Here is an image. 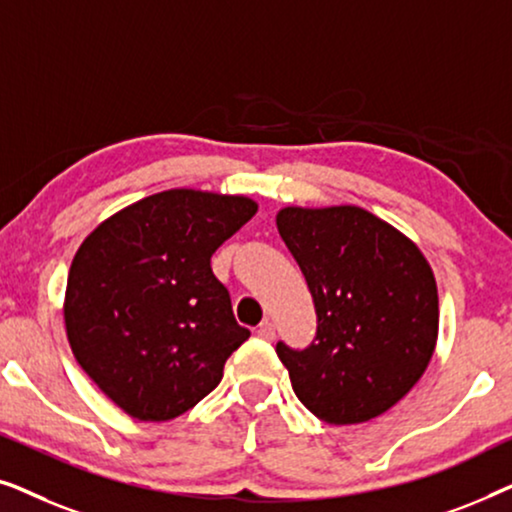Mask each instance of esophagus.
Segmentation results:
<instances>
[{
  "label": "esophagus",
  "instance_id": "34e87169",
  "mask_svg": "<svg viewBox=\"0 0 512 512\" xmlns=\"http://www.w3.org/2000/svg\"><path fill=\"white\" fill-rule=\"evenodd\" d=\"M258 335H261L263 340H275V324L272 321L265 319L261 326H258Z\"/></svg>",
  "mask_w": 512,
  "mask_h": 512
}]
</instances>
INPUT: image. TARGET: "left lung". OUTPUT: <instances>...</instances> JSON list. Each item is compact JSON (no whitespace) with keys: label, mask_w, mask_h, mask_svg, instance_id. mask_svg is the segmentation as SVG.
<instances>
[{"label":"left lung","mask_w":512,"mask_h":512,"mask_svg":"<svg viewBox=\"0 0 512 512\" xmlns=\"http://www.w3.org/2000/svg\"><path fill=\"white\" fill-rule=\"evenodd\" d=\"M277 230L303 270L317 338L277 342L300 403L321 422L380 417L429 366L438 340V289L410 237L354 205L284 207Z\"/></svg>","instance_id":"8db88e82"}]
</instances>
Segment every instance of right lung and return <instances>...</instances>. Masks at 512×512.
I'll return each mask as SVG.
<instances>
[{"label": "right lung", "instance_id": "obj_1", "mask_svg": "<svg viewBox=\"0 0 512 512\" xmlns=\"http://www.w3.org/2000/svg\"><path fill=\"white\" fill-rule=\"evenodd\" d=\"M256 209L244 195L172 188L123 207L81 242L62 307L67 340L125 415H184L249 338L209 261Z\"/></svg>", "mask_w": 512, "mask_h": 512}]
</instances>
